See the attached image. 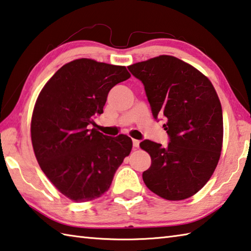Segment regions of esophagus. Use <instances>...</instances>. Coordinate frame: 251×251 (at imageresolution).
Here are the masks:
<instances>
[{
    "label": "esophagus",
    "instance_id": "esophagus-1",
    "mask_svg": "<svg viewBox=\"0 0 251 251\" xmlns=\"http://www.w3.org/2000/svg\"><path fill=\"white\" fill-rule=\"evenodd\" d=\"M139 144H140V141H139L138 139H133V146H134V148H138V147H139Z\"/></svg>",
    "mask_w": 251,
    "mask_h": 251
}]
</instances>
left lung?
Returning <instances> with one entry per match:
<instances>
[{
  "mask_svg": "<svg viewBox=\"0 0 251 251\" xmlns=\"http://www.w3.org/2000/svg\"><path fill=\"white\" fill-rule=\"evenodd\" d=\"M128 70L143 82L154 120L165 116L168 146L145 139L141 149L151 157L143 172L147 188L169 201L199 192L212 176L223 144L220 99L206 76L172 56L134 63Z\"/></svg>",
  "mask_w": 251,
  "mask_h": 251,
  "instance_id": "obj_1",
  "label": "left lung"
}]
</instances>
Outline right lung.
I'll use <instances>...</instances> for the list:
<instances>
[{
  "instance_id": "right-lung-1",
  "label": "right lung",
  "mask_w": 251,
  "mask_h": 251,
  "mask_svg": "<svg viewBox=\"0 0 251 251\" xmlns=\"http://www.w3.org/2000/svg\"><path fill=\"white\" fill-rule=\"evenodd\" d=\"M128 78L125 67L76 59L62 66L38 95L30 125L35 156L50 182L72 201H92L106 192L130 152L128 136L90 129L110 90Z\"/></svg>"
}]
</instances>
